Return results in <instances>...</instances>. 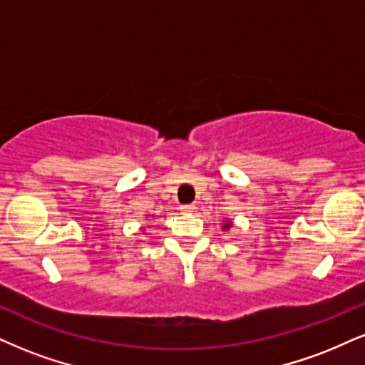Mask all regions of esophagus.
Returning <instances> with one entry per match:
<instances>
[{"instance_id": "esophagus-1", "label": "esophagus", "mask_w": 365, "mask_h": 365, "mask_svg": "<svg viewBox=\"0 0 365 365\" xmlns=\"http://www.w3.org/2000/svg\"><path fill=\"white\" fill-rule=\"evenodd\" d=\"M179 210H181V213H184V215H191V213H195L196 206L195 205H182Z\"/></svg>"}]
</instances>
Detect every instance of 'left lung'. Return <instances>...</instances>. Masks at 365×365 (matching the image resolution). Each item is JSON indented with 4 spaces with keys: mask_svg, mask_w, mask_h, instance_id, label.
Returning a JSON list of instances; mask_svg holds the SVG:
<instances>
[{
    "mask_svg": "<svg viewBox=\"0 0 365 365\" xmlns=\"http://www.w3.org/2000/svg\"><path fill=\"white\" fill-rule=\"evenodd\" d=\"M232 227V225L230 223H227V225H223V228H230Z\"/></svg>",
    "mask_w": 365,
    "mask_h": 365,
    "instance_id": "obj_1",
    "label": "left lung"
}]
</instances>
